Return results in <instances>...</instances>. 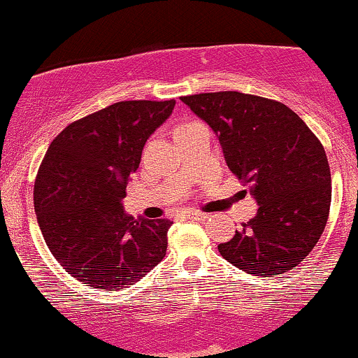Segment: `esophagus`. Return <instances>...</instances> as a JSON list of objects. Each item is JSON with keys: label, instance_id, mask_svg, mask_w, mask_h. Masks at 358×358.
Here are the masks:
<instances>
[{"label": "esophagus", "instance_id": "1", "mask_svg": "<svg viewBox=\"0 0 358 358\" xmlns=\"http://www.w3.org/2000/svg\"><path fill=\"white\" fill-rule=\"evenodd\" d=\"M205 213H202V212H188V213H185V219H188V220H203L205 219Z\"/></svg>", "mask_w": 358, "mask_h": 358}]
</instances>
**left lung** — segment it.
Listing matches in <instances>:
<instances>
[{
  "mask_svg": "<svg viewBox=\"0 0 358 358\" xmlns=\"http://www.w3.org/2000/svg\"><path fill=\"white\" fill-rule=\"evenodd\" d=\"M219 136L227 166L259 205L220 256L254 276L287 273L313 250L328 220L331 175L327 153L282 102L236 90L182 97Z\"/></svg>",
  "mask_w": 358,
  "mask_h": 358,
  "instance_id": "8db88e82",
  "label": "left lung"
}]
</instances>
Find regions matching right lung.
<instances>
[{
    "instance_id": "add662e5",
    "label": "right lung",
    "mask_w": 358,
    "mask_h": 358,
    "mask_svg": "<svg viewBox=\"0 0 358 358\" xmlns=\"http://www.w3.org/2000/svg\"><path fill=\"white\" fill-rule=\"evenodd\" d=\"M170 101H122L73 121L48 146L34 203L45 244L92 289L139 281L166 254L168 219H134L122 207L148 138L173 113Z\"/></svg>"
}]
</instances>
